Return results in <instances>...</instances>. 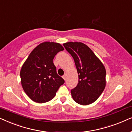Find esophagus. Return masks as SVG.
<instances>
[{"instance_id":"1","label":"esophagus","mask_w":132,"mask_h":132,"mask_svg":"<svg viewBox=\"0 0 132 132\" xmlns=\"http://www.w3.org/2000/svg\"><path fill=\"white\" fill-rule=\"evenodd\" d=\"M63 78L64 79V80H66V74H64V75H63Z\"/></svg>"}]
</instances>
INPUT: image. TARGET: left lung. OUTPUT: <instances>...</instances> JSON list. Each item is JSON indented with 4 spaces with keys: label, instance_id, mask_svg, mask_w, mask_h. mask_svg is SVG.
Masks as SVG:
<instances>
[{
    "label": "left lung",
    "instance_id": "1",
    "mask_svg": "<svg viewBox=\"0 0 132 132\" xmlns=\"http://www.w3.org/2000/svg\"><path fill=\"white\" fill-rule=\"evenodd\" d=\"M63 46L74 60L78 74V84L71 90L76 103L88 105L99 98L106 87L104 65L92 50L81 42H68Z\"/></svg>",
    "mask_w": 132,
    "mask_h": 132
}]
</instances>
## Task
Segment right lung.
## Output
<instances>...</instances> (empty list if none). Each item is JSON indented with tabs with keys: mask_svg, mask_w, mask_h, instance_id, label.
<instances>
[{
	"mask_svg": "<svg viewBox=\"0 0 132 132\" xmlns=\"http://www.w3.org/2000/svg\"><path fill=\"white\" fill-rule=\"evenodd\" d=\"M64 50L60 43H40L29 54L20 70L21 83L33 101L43 103L51 100L64 80L57 74L53 59Z\"/></svg>",
	"mask_w": 132,
	"mask_h": 132,
	"instance_id": "1",
	"label": "right lung"
}]
</instances>
